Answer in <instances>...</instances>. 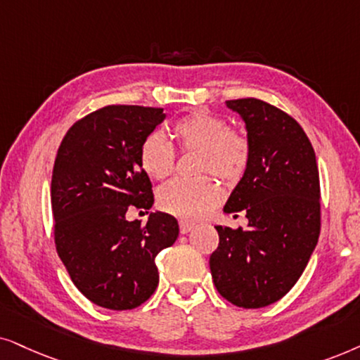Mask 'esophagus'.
I'll list each match as a JSON object with an SVG mask.
<instances>
[{"label": "esophagus", "instance_id": "1", "mask_svg": "<svg viewBox=\"0 0 360 360\" xmlns=\"http://www.w3.org/2000/svg\"><path fill=\"white\" fill-rule=\"evenodd\" d=\"M194 227H195V225H194L193 222H188V220H181V222H179L181 233H188V232H191V230H193Z\"/></svg>", "mask_w": 360, "mask_h": 360}]
</instances>
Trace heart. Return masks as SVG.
I'll use <instances>...</instances> for the list:
<instances>
[{"label": "heart", "instance_id": "1", "mask_svg": "<svg viewBox=\"0 0 360 360\" xmlns=\"http://www.w3.org/2000/svg\"><path fill=\"white\" fill-rule=\"evenodd\" d=\"M183 151H198V172H212L225 183L240 179L250 160V143L242 131L232 130L229 122L207 110H194L172 127ZM140 161L148 176L166 179L174 169L176 151L165 135L153 131L141 143ZM222 188L212 176L176 179L160 191L158 202L166 212L179 219L198 220L207 215L220 200Z\"/></svg>", "mask_w": 360, "mask_h": 360}]
</instances>
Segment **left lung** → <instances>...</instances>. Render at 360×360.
<instances>
[{
	"mask_svg": "<svg viewBox=\"0 0 360 360\" xmlns=\"http://www.w3.org/2000/svg\"><path fill=\"white\" fill-rule=\"evenodd\" d=\"M240 115L250 160L224 212L245 210L248 229L217 225L209 265L215 288L238 308H263L293 288L321 230L316 155L295 118L258 98L227 100Z\"/></svg>",
	"mask_w": 360,
	"mask_h": 360,
	"instance_id": "8db88e82",
	"label": "left lung"
}]
</instances>
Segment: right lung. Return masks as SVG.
I'll return each instance as SVG.
<instances>
[{
	"mask_svg": "<svg viewBox=\"0 0 360 360\" xmlns=\"http://www.w3.org/2000/svg\"><path fill=\"white\" fill-rule=\"evenodd\" d=\"M166 115L162 108L108 105L69 128L57 150L51 183L56 250L85 298L107 309H133L155 293V258L179 236L177 220L151 212L155 202L140 161L141 143Z\"/></svg>",
	"mask_w": 360,
	"mask_h": 360,
	"instance_id": "obj_1",
	"label": "right lung"
}]
</instances>
